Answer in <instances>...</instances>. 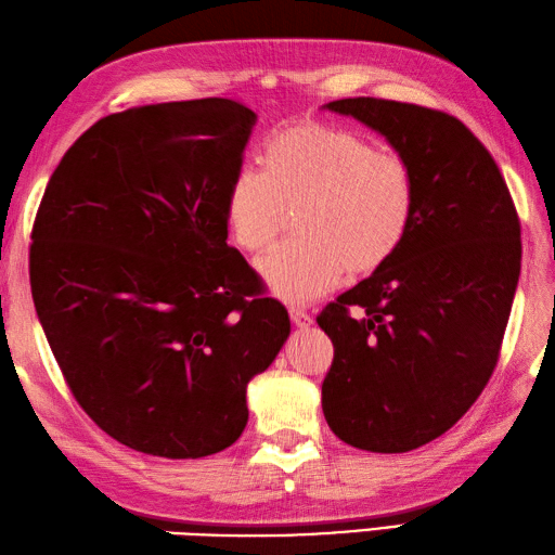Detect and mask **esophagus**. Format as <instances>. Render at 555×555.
Returning a JSON list of instances; mask_svg holds the SVG:
<instances>
[{
  "label": "esophagus",
  "instance_id": "34e87169",
  "mask_svg": "<svg viewBox=\"0 0 555 555\" xmlns=\"http://www.w3.org/2000/svg\"><path fill=\"white\" fill-rule=\"evenodd\" d=\"M289 318L297 327H311V323H313V318L306 313L304 309H297V306H292V309H289Z\"/></svg>",
  "mask_w": 555,
  "mask_h": 555
}]
</instances>
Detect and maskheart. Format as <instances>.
Masks as SVG:
<instances>
[{
	"instance_id": "b5f03b06",
	"label": "heart",
	"mask_w": 555,
	"mask_h": 555,
	"mask_svg": "<svg viewBox=\"0 0 555 555\" xmlns=\"http://www.w3.org/2000/svg\"><path fill=\"white\" fill-rule=\"evenodd\" d=\"M299 214L301 240L268 256L261 273L280 299L301 304L344 275H373L399 254L415 216V178L399 154L363 134L299 120L263 146V173L232 176L225 223L244 251L266 254Z\"/></svg>"
}]
</instances>
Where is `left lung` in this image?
I'll use <instances>...</instances> for the list:
<instances>
[{"instance_id":"obj_1","label":"left lung","mask_w":555,"mask_h":555,"mask_svg":"<svg viewBox=\"0 0 555 555\" xmlns=\"http://www.w3.org/2000/svg\"><path fill=\"white\" fill-rule=\"evenodd\" d=\"M325 108L377 130L415 178L399 254L318 315L323 413L347 444L403 453L451 429L494 373L520 278V218L487 146L444 111L375 96Z\"/></svg>"}]
</instances>
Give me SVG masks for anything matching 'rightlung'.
Wrapping results in <instances>:
<instances>
[{"label":"right lung","instance_id":"right-lung-1","mask_svg":"<svg viewBox=\"0 0 555 555\" xmlns=\"http://www.w3.org/2000/svg\"><path fill=\"white\" fill-rule=\"evenodd\" d=\"M256 114L235 100L96 120L49 178L30 244L37 318L80 409L162 459L235 444L246 385L289 315L228 246L225 194Z\"/></svg>","mask_w":555,"mask_h":555}]
</instances>
